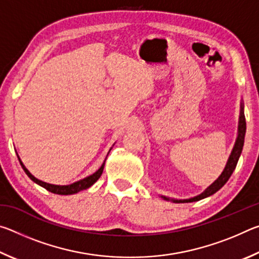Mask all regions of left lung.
I'll list each match as a JSON object with an SVG mask.
<instances>
[{
	"instance_id": "obj_1",
	"label": "left lung",
	"mask_w": 259,
	"mask_h": 259,
	"mask_svg": "<svg viewBox=\"0 0 259 259\" xmlns=\"http://www.w3.org/2000/svg\"><path fill=\"white\" fill-rule=\"evenodd\" d=\"M244 135H245V117H244V111H243V102L241 99V104H240V116H239V125H238V136H236L233 150H232L231 154L229 156V160L226 162V165L223 172L221 174L216 181H214L211 185L208 186L205 190L201 193V194L194 196V198H190V199H184V200H177V199H170L166 198V196L160 195L162 199L165 201H172L174 203H186V202H194V201H199L202 200L204 198H208V196L212 195L216 193L217 191L221 190V188L225 185L226 182L229 181L231 175L233 174L234 169L236 164H238L239 157L241 155V152H242L243 148V144H244Z\"/></svg>"
}]
</instances>
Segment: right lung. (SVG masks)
I'll return each instance as SVG.
<instances>
[{"instance_id": "1", "label": "right lung", "mask_w": 259, "mask_h": 259, "mask_svg": "<svg viewBox=\"0 0 259 259\" xmlns=\"http://www.w3.org/2000/svg\"><path fill=\"white\" fill-rule=\"evenodd\" d=\"M111 150H112V147H111ZM111 150L108 151V153L111 152ZM108 153H107V155H108ZM18 159H19V162H20L21 166H23L24 171L26 172V175H27V176L30 179H32L34 183H36L37 185L45 187L46 190H48L49 192L55 193V194H59V195L75 194V193H77V192H81L83 190H87V188H89L90 186H93L94 184L100 178V176H102L104 166H105V161H106V159H105V161L103 162V164L100 165V168L97 170V171L94 172L93 175H90V176H88L85 178L81 179V181H77V182L73 183V184H69V185H54V184H49V183L42 182V181H40V179H37L36 177H34L33 175L29 172V170L24 165L23 162H21L19 155H18Z\"/></svg>"}]
</instances>
